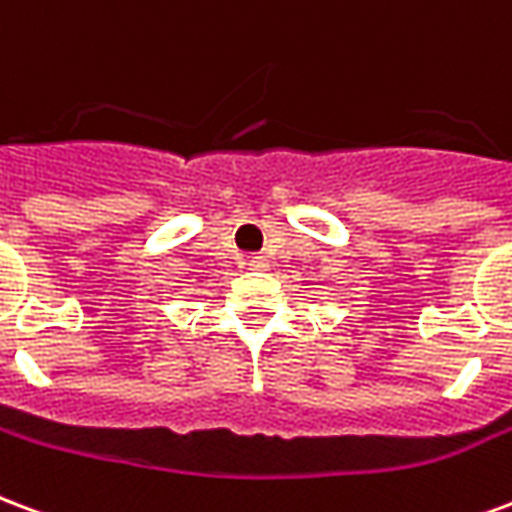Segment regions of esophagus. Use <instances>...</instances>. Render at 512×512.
<instances>
[{"instance_id":"34e87169","label":"esophagus","mask_w":512,"mask_h":512,"mask_svg":"<svg viewBox=\"0 0 512 512\" xmlns=\"http://www.w3.org/2000/svg\"><path fill=\"white\" fill-rule=\"evenodd\" d=\"M248 267H253V270H267V267H270V261H267V256L253 253V256H248Z\"/></svg>"}]
</instances>
